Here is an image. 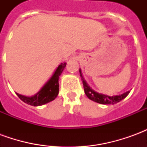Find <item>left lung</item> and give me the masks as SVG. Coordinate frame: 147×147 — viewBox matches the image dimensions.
Instances as JSON below:
<instances>
[{"label":"left lung","mask_w":147,"mask_h":147,"mask_svg":"<svg viewBox=\"0 0 147 147\" xmlns=\"http://www.w3.org/2000/svg\"><path fill=\"white\" fill-rule=\"evenodd\" d=\"M80 76L82 77V80H83V88H84V91L86 95L89 98L90 100H92L94 102H98L100 104H103V105H110V104H115L117 102H120L122 99L125 98L127 94H129L130 91L122 94L120 95H116V96H107L105 94H98V93L94 91L90 87L86 81L83 80V76L81 73V71L80 70Z\"/></svg>","instance_id":"left-lung-1"}]
</instances>
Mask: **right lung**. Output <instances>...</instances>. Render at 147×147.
<instances>
[{"label":"right lung","instance_id":"right-lung-1","mask_svg":"<svg viewBox=\"0 0 147 147\" xmlns=\"http://www.w3.org/2000/svg\"><path fill=\"white\" fill-rule=\"evenodd\" d=\"M65 66H66V63H62L60 64L53 74V76L49 80L48 83L35 95L32 97H26L16 93L17 96L23 102L34 106L42 105L54 100L59 93V83H58L59 76L62 73Z\"/></svg>","mask_w":147,"mask_h":147}]
</instances>
